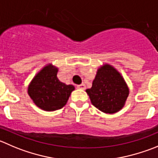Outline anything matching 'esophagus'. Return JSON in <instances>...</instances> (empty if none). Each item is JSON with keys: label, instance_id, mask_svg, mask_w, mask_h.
I'll return each mask as SVG.
<instances>
[{"label": "esophagus", "instance_id": "1", "mask_svg": "<svg viewBox=\"0 0 158 158\" xmlns=\"http://www.w3.org/2000/svg\"><path fill=\"white\" fill-rule=\"evenodd\" d=\"M77 89H85V84H80V85H78Z\"/></svg>", "mask_w": 158, "mask_h": 158}]
</instances>
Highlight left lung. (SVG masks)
I'll list each match as a JSON object with an SVG mask.
<instances>
[{
  "mask_svg": "<svg viewBox=\"0 0 158 158\" xmlns=\"http://www.w3.org/2000/svg\"><path fill=\"white\" fill-rule=\"evenodd\" d=\"M85 92L95 107L113 114L123 108L130 89L121 74L113 65L105 63L98 68L93 85Z\"/></svg>",
  "mask_w": 158,
  "mask_h": 158,
  "instance_id": "left-lung-1",
  "label": "left lung"
}]
</instances>
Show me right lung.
Here are the masks:
<instances>
[{
	"label": "right lung",
	"instance_id": "1",
	"mask_svg": "<svg viewBox=\"0 0 158 158\" xmlns=\"http://www.w3.org/2000/svg\"><path fill=\"white\" fill-rule=\"evenodd\" d=\"M59 68L52 64L45 65L27 86V94L34 103L45 111L62 109L68 102L74 85H66L57 77Z\"/></svg>",
	"mask_w": 158,
	"mask_h": 158
}]
</instances>
